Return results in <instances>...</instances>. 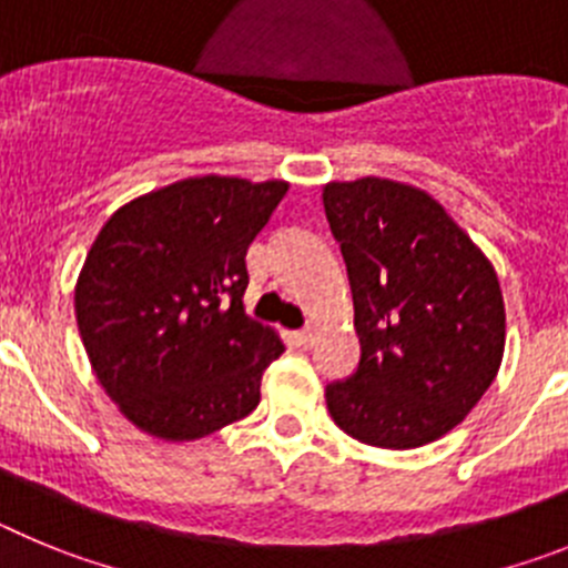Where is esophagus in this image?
<instances>
[{
  "instance_id": "esophagus-1",
  "label": "esophagus",
  "mask_w": 568,
  "mask_h": 568,
  "mask_svg": "<svg viewBox=\"0 0 568 568\" xmlns=\"http://www.w3.org/2000/svg\"><path fill=\"white\" fill-rule=\"evenodd\" d=\"M313 341H315V329L313 327H304V329H298V333H295V344L304 346V349H307V346H313Z\"/></svg>"
}]
</instances>
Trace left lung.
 Wrapping results in <instances>:
<instances>
[{"label":"left lung","instance_id":"8db88e82","mask_svg":"<svg viewBox=\"0 0 568 568\" xmlns=\"http://www.w3.org/2000/svg\"><path fill=\"white\" fill-rule=\"evenodd\" d=\"M353 287L361 361L327 384L335 424L361 444L415 449L446 435L498 375V275L424 190L389 179L324 187Z\"/></svg>","mask_w":568,"mask_h":568}]
</instances>
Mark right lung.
Wrapping results in <instances>:
<instances>
[{
	"mask_svg": "<svg viewBox=\"0 0 568 568\" xmlns=\"http://www.w3.org/2000/svg\"><path fill=\"white\" fill-rule=\"evenodd\" d=\"M287 182L202 175L115 210L77 284V321L104 393L139 429L193 440L244 418L284 353L244 313L247 250Z\"/></svg>",
	"mask_w": 568,
	"mask_h": 568,
	"instance_id": "obj_1",
	"label": "right lung"
}]
</instances>
